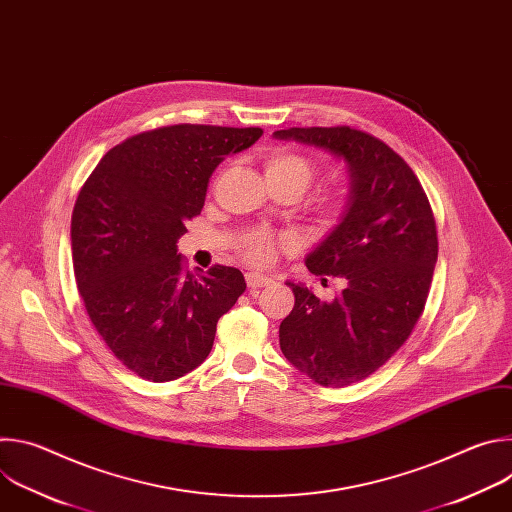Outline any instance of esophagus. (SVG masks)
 <instances>
[{"label": "esophagus", "instance_id": "34e87169", "mask_svg": "<svg viewBox=\"0 0 512 512\" xmlns=\"http://www.w3.org/2000/svg\"><path fill=\"white\" fill-rule=\"evenodd\" d=\"M245 279H247V285H249L251 289L265 287V285H269V283L273 281L271 277H267V275H263V273H255V271H249V273L245 275Z\"/></svg>", "mask_w": 512, "mask_h": 512}]
</instances>
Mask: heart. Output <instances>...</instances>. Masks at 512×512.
I'll return each instance as SVG.
<instances>
[{
	"label": "heart",
	"mask_w": 512,
	"mask_h": 512,
	"mask_svg": "<svg viewBox=\"0 0 512 512\" xmlns=\"http://www.w3.org/2000/svg\"><path fill=\"white\" fill-rule=\"evenodd\" d=\"M263 168H265L267 182L287 184L298 192V196L312 184L316 176V166L312 164V160H308L298 152L283 150V148L269 152L263 160ZM340 210H342V204L338 198L330 196L320 200L314 210L316 223L324 229L332 227L336 223V218L340 216ZM241 253L247 261L255 265H263L273 255V239L267 233H249L241 243Z\"/></svg>",
	"instance_id": "obj_1"
}]
</instances>
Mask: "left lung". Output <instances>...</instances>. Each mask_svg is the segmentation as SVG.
<instances>
[{"label":"left lung","mask_w":512,"mask_h":512,"mask_svg":"<svg viewBox=\"0 0 512 512\" xmlns=\"http://www.w3.org/2000/svg\"><path fill=\"white\" fill-rule=\"evenodd\" d=\"M296 141L342 160L348 200L340 223L306 257L316 275L342 277L344 289L320 302L304 283L279 326V346L294 367L322 387L367 379L403 346L417 324L437 261L429 200L401 156L381 139L350 127H289Z\"/></svg>","instance_id":"left-lung-1"}]
</instances>
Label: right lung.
Wrapping results in <instances>:
<instances>
[{
    "label": "right lung",
    "mask_w": 512,
    "mask_h": 512,
    "mask_svg": "<svg viewBox=\"0 0 512 512\" xmlns=\"http://www.w3.org/2000/svg\"><path fill=\"white\" fill-rule=\"evenodd\" d=\"M259 127L170 125L109 150L79 192L70 239L87 314L137 377L166 383L208 356L216 322L247 283L239 269H184L178 239L200 214L208 178Z\"/></svg>",
    "instance_id": "add662e5"
}]
</instances>
